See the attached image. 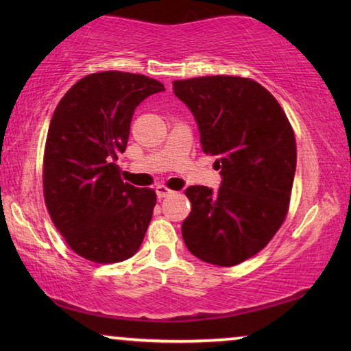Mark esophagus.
Wrapping results in <instances>:
<instances>
[{"mask_svg":"<svg viewBox=\"0 0 351 351\" xmlns=\"http://www.w3.org/2000/svg\"><path fill=\"white\" fill-rule=\"evenodd\" d=\"M174 191H172L171 189H167L166 185H158L156 186V195L158 198H166V196H171Z\"/></svg>","mask_w":351,"mask_h":351,"instance_id":"1","label":"esophagus"}]
</instances>
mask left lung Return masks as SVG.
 I'll list each match as a JSON object with an SVG mask.
<instances>
[{"mask_svg": "<svg viewBox=\"0 0 351 351\" xmlns=\"http://www.w3.org/2000/svg\"><path fill=\"white\" fill-rule=\"evenodd\" d=\"M174 94L195 114L201 148L217 156V191L185 190L191 213L182 223L189 251L219 267L238 265L270 243L289 210L295 136L285 110L256 81L199 76L174 81Z\"/></svg>", "mask_w": 351, "mask_h": 351, "instance_id": "obj_1", "label": "left lung"}]
</instances>
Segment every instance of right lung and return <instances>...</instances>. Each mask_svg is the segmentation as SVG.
<instances>
[{
	"instance_id": "1",
	"label": "right lung",
	"mask_w": 351,
	"mask_h": 351,
	"mask_svg": "<svg viewBox=\"0 0 351 351\" xmlns=\"http://www.w3.org/2000/svg\"><path fill=\"white\" fill-rule=\"evenodd\" d=\"M165 90L160 81L100 71L66 90L47 129L43 160L45 203L66 244L95 263L138 251L156 193L123 182L114 161L126 150L134 110Z\"/></svg>"
}]
</instances>
